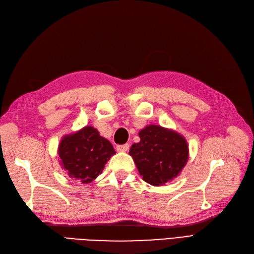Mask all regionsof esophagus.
<instances>
[{
	"label": "esophagus",
	"mask_w": 254,
	"mask_h": 254,
	"mask_svg": "<svg viewBox=\"0 0 254 254\" xmlns=\"http://www.w3.org/2000/svg\"><path fill=\"white\" fill-rule=\"evenodd\" d=\"M129 149V145L128 144H123V145H118L117 146V150L118 151H128Z\"/></svg>",
	"instance_id": "esophagus-1"
}]
</instances>
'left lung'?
<instances>
[{
  "mask_svg": "<svg viewBox=\"0 0 254 254\" xmlns=\"http://www.w3.org/2000/svg\"><path fill=\"white\" fill-rule=\"evenodd\" d=\"M139 136L140 142L132 144L129 155L145 182L159 187L180 175L189 159V145L181 134L148 125Z\"/></svg>",
  "mask_w": 254,
  "mask_h": 254,
  "instance_id": "left-lung-1",
  "label": "left lung"
}]
</instances>
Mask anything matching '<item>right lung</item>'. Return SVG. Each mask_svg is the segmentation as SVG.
Returning <instances> with one entry per match:
<instances>
[{
  "instance_id": "1",
  "label": "right lung",
  "mask_w": 254,
  "mask_h": 254,
  "mask_svg": "<svg viewBox=\"0 0 254 254\" xmlns=\"http://www.w3.org/2000/svg\"><path fill=\"white\" fill-rule=\"evenodd\" d=\"M114 153L112 144L92 126L64 135L58 147L61 166L70 178L83 184L96 179Z\"/></svg>"
}]
</instances>
